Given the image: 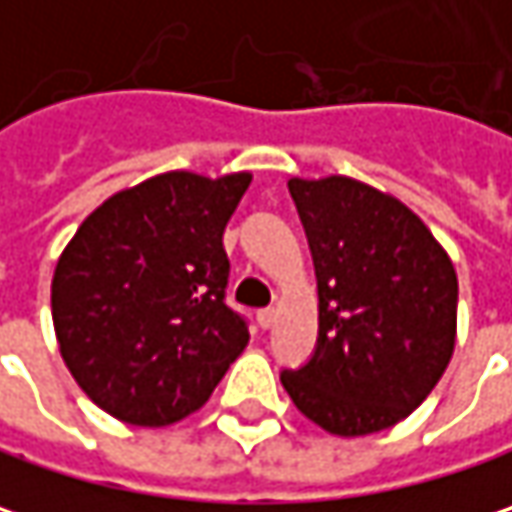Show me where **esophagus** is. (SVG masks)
<instances>
[{"instance_id": "obj_1", "label": "esophagus", "mask_w": 512, "mask_h": 512, "mask_svg": "<svg viewBox=\"0 0 512 512\" xmlns=\"http://www.w3.org/2000/svg\"><path fill=\"white\" fill-rule=\"evenodd\" d=\"M256 320H259V326L262 329H271L276 323V311L274 309H262L259 314H256Z\"/></svg>"}]
</instances>
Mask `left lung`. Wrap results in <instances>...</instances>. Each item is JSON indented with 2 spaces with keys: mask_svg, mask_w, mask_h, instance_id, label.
<instances>
[{
  "mask_svg": "<svg viewBox=\"0 0 512 512\" xmlns=\"http://www.w3.org/2000/svg\"><path fill=\"white\" fill-rule=\"evenodd\" d=\"M317 274V349L282 387L335 437L414 414L446 373L457 338V274L405 203L355 177L288 180Z\"/></svg>",
  "mask_w": 512,
  "mask_h": 512,
  "instance_id": "1",
  "label": "left lung"
}]
</instances>
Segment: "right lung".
<instances>
[{
    "mask_svg": "<svg viewBox=\"0 0 512 512\" xmlns=\"http://www.w3.org/2000/svg\"><path fill=\"white\" fill-rule=\"evenodd\" d=\"M253 174L165 171L110 195L69 238L52 276L63 364L116 420L163 428L195 414L244 352L224 303V227Z\"/></svg>",
    "mask_w": 512,
    "mask_h": 512,
    "instance_id": "add662e5",
    "label": "right lung"
}]
</instances>
